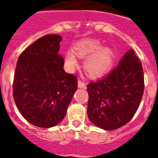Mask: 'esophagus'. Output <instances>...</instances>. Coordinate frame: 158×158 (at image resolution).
Instances as JSON below:
<instances>
[{
  "instance_id": "esophagus-1",
  "label": "esophagus",
  "mask_w": 158,
  "mask_h": 158,
  "mask_svg": "<svg viewBox=\"0 0 158 158\" xmlns=\"http://www.w3.org/2000/svg\"><path fill=\"white\" fill-rule=\"evenodd\" d=\"M78 88L79 89H86V85L83 81L79 80L78 81Z\"/></svg>"
}]
</instances>
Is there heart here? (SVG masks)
Segmentation results:
<instances>
[{
    "label": "heart",
    "mask_w": 158,
    "mask_h": 158,
    "mask_svg": "<svg viewBox=\"0 0 158 158\" xmlns=\"http://www.w3.org/2000/svg\"><path fill=\"white\" fill-rule=\"evenodd\" d=\"M75 54L81 58H86L84 68L91 77H101L106 74L112 67L114 62V52L108 47H102L96 40H86L75 47ZM65 61L67 65L73 69L77 65L75 54L72 51L65 54Z\"/></svg>",
    "instance_id": "obj_1"
}]
</instances>
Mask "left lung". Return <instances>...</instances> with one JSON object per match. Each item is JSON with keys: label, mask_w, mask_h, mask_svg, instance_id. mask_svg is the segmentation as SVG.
I'll list each match as a JSON object with an SVG mask.
<instances>
[{"label": "left lung", "mask_w": 158, "mask_h": 158, "mask_svg": "<svg viewBox=\"0 0 158 158\" xmlns=\"http://www.w3.org/2000/svg\"><path fill=\"white\" fill-rule=\"evenodd\" d=\"M88 116L95 126L118 129L133 118L144 92L142 63L132 49L109 74L87 86Z\"/></svg>", "instance_id": "1"}]
</instances>
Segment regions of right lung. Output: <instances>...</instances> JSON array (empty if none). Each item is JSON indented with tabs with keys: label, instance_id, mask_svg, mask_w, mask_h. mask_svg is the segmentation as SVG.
<instances>
[{
	"label": "right lung",
	"instance_id": "add662e5",
	"mask_svg": "<svg viewBox=\"0 0 158 158\" xmlns=\"http://www.w3.org/2000/svg\"><path fill=\"white\" fill-rule=\"evenodd\" d=\"M62 37L43 36L19 57L14 74L13 98L27 122L42 128L56 126L65 118L77 89L75 76L64 70L58 54Z\"/></svg>",
	"mask_w": 158,
	"mask_h": 158
}]
</instances>
